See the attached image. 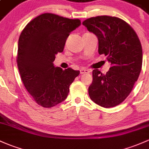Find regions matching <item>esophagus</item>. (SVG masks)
<instances>
[{
	"mask_svg": "<svg viewBox=\"0 0 149 149\" xmlns=\"http://www.w3.org/2000/svg\"><path fill=\"white\" fill-rule=\"evenodd\" d=\"M80 73L81 74H85V73H89V70H87V69L81 68L80 70Z\"/></svg>",
	"mask_w": 149,
	"mask_h": 149,
	"instance_id": "34e87169",
	"label": "esophagus"
}]
</instances>
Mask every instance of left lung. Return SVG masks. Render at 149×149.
I'll use <instances>...</instances> for the list:
<instances>
[{"label":"left lung","mask_w":149,"mask_h":149,"mask_svg":"<svg viewBox=\"0 0 149 149\" xmlns=\"http://www.w3.org/2000/svg\"><path fill=\"white\" fill-rule=\"evenodd\" d=\"M82 25L97 36L99 54L111 62L107 74L97 69L92 71L89 97L104 108L117 106L131 93L141 70L143 54L139 37L129 24L117 17H92Z\"/></svg>","instance_id":"1"}]
</instances>
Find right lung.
<instances>
[{
  "instance_id": "add662e5",
  "label": "right lung",
  "mask_w": 149,
  "mask_h": 149,
  "mask_svg": "<svg viewBox=\"0 0 149 149\" xmlns=\"http://www.w3.org/2000/svg\"><path fill=\"white\" fill-rule=\"evenodd\" d=\"M81 24L53 13H43L27 24L20 33L17 64L22 81L40 106L50 108L68 97L79 70L55 68V55L62 52L70 33Z\"/></svg>"
}]
</instances>
